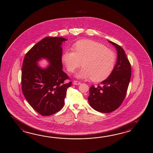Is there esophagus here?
I'll return each instance as SVG.
<instances>
[{"label": "esophagus", "mask_w": 153, "mask_h": 153, "mask_svg": "<svg viewBox=\"0 0 153 153\" xmlns=\"http://www.w3.org/2000/svg\"><path fill=\"white\" fill-rule=\"evenodd\" d=\"M81 84L80 81H77V80H74L73 81V84L76 85H79Z\"/></svg>", "instance_id": "1"}]
</instances>
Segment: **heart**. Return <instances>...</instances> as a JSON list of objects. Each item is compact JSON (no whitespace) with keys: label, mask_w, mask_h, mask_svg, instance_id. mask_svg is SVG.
I'll use <instances>...</instances> for the list:
<instances>
[{"label":"heart","mask_w":153,"mask_h":153,"mask_svg":"<svg viewBox=\"0 0 153 153\" xmlns=\"http://www.w3.org/2000/svg\"><path fill=\"white\" fill-rule=\"evenodd\" d=\"M73 50L65 51L62 60L69 72H74L81 62L83 67L76 73V78L101 81L113 72L117 55L103 44L91 40H81L74 45Z\"/></svg>","instance_id":"heart-1"}]
</instances>
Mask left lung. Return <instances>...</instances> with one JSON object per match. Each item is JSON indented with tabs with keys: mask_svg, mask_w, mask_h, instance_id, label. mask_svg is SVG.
Instances as JSON below:
<instances>
[{
	"mask_svg": "<svg viewBox=\"0 0 153 153\" xmlns=\"http://www.w3.org/2000/svg\"><path fill=\"white\" fill-rule=\"evenodd\" d=\"M117 52V64L107 79L101 82V86L92 85L90 88L88 103L94 110L108 113L116 110L126 97L131 76V67L124 49L111 41Z\"/></svg>",
	"mask_w": 153,
	"mask_h": 153,
	"instance_id": "obj_1",
	"label": "left lung"
}]
</instances>
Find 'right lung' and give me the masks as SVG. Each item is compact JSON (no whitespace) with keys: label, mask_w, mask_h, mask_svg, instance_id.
Here are the masks:
<instances>
[{"label":"right lung","mask_w":153,"mask_h":153,"mask_svg":"<svg viewBox=\"0 0 153 153\" xmlns=\"http://www.w3.org/2000/svg\"><path fill=\"white\" fill-rule=\"evenodd\" d=\"M62 37L44 38L26 53L22 67V90L30 105L43 116L58 112L65 104L67 88L72 82L65 84L68 76L63 71ZM47 59L51 64L45 69L37 62Z\"/></svg>","instance_id":"1"}]
</instances>
